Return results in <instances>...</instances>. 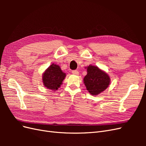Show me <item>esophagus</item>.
<instances>
[{
	"instance_id": "1",
	"label": "esophagus",
	"mask_w": 146,
	"mask_h": 146,
	"mask_svg": "<svg viewBox=\"0 0 146 146\" xmlns=\"http://www.w3.org/2000/svg\"><path fill=\"white\" fill-rule=\"evenodd\" d=\"M72 73L73 74H74V75H78V70H72Z\"/></svg>"
}]
</instances>
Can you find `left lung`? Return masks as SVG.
I'll return each instance as SVG.
<instances>
[{
    "mask_svg": "<svg viewBox=\"0 0 146 146\" xmlns=\"http://www.w3.org/2000/svg\"><path fill=\"white\" fill-rule=\"evenodd\" d=\"M86 68L87 74L83 78L86 90L92 96L98 95L108 88L110 78L108 74L98 66L90 65Z\"/></svg>",
    "mask_w": 146,
    "mask_h": 146,
    "instance_id": "8db88e82",
    "label": "left lung"
}]
</instances>
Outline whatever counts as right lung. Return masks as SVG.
<instances>
[{"label":"right lung","mask_w":146,"mask_h":146,"mask_svg":"<svg viewBox=\"0 0 146 146\" xmlns=\"http://www.w3.org/2000/svg\"><path fill=\"white\" fill-rule=\"evenodd\" d=\"M66 77L60 67L54 63L52 64L42 74V82L47 89L56 91L60 87Z\"/></svg>","instance_id":"1"}]
</instances>
